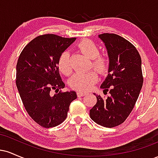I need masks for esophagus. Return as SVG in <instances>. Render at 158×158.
<instances>
[{"label": "esophagus", "mask_w": 158, "mask_h": 158, "mask_svg": "<svg viewBox=\"0 0 158 158\" xmlns=\"http://www.w3.org/2000/svg\"><path fill=\"white\" fill-rule=\"evenodd\" d=\"M87 94H88V93H86V92H82V91H78L77 92V96L79 97H83V96L87 95Z\"/></svg>", "instance_id": "obj_1"}]
</instances>
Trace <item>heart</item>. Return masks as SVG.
I'll list each match as a JSON object with an SVG mask.
<instances>
[{
	"label": "heart",
	"mask_w": 158,
	"mask_h": 158,
	"mask_svg": "<svg viewBox=\"0 0 158 158\" xmlns=\"http://www.w3.org/2000/svg\"><path fill=\"white\" fill-rule=\"evenodd\" d=\"M77 48L81 53L91 59V67L102 75H106L110 69V60L105 56L99 55L100 50L97 44L89 39H83L77 44ZM58 68L65 76H69L73 72L70 53L68 50H64L58 59ZM99 79V75L96 70L87 73H77L72 77L70 85L73 89L79 91H88L91 89Z\"/></svg>",
	"instance_id": "1"
}]
</instances>
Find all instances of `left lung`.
Segmentation results:
<instances>
[{"instance_id":"left-lung-1","label":"left lung","mask_w":158,"mask_h":158,"mask_svg":"<svg viewBox=\"0 0 158 158\" xmlns=\"http://www.w3.org/2000/svg\"><path fill=\"white\" fill-rule=\"evenodd\" d=\"M99 37L106 44L110 60L108 75L101 88L110 95L106 99L96 96L97 102L90 110V117L100 126L113 128L126 120L138 99L143 82L142 61L135 47L124 38L114 33Z\"/></svg>"}]
</instances>
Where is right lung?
<instances>
[{"label": "right lung", "mask_w": 158, "mask_h": 158, "mask_svg": "<svg viewBox=\"0 0 158 158\" xmlns=\"http://www.w3.org/2000/svg\"><path fill=\"white\" fill-rule=\"evenodd\" d=\"M75 40L54 34L37 36L25 46L18 59L15 82L20 97L30 117L44 128L64 121L70 102L77 98L75 91L59 90L64 83L58 68L60 54Z\"/></svg>", "instance_id": "right-lung-1"}]
</instances>
